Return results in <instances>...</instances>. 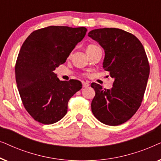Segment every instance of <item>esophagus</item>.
Listing matches in <instances>:
<instances>
[{
    "label": "esophagus",
    "mask_w": 161,
    "mask_h": 161,
    "mask_svg": "<svg viewBox=\"0 0 161 161\" xmlns=\"http://www.w3.org/2000/svg\"><path fill=\"white\" fill-rule=\"evenodd\" d=\"M82 84H83V88H86V87H88L89 86V83H88V82H83Z\"/></svg>",
    "instance_id": "34e87169"
}]
</instances>
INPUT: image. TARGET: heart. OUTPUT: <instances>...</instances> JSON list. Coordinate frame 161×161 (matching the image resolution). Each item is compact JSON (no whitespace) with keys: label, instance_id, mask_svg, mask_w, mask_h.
I'll return each instance as SVG.
<instances>
[{"label":"heart","instance_id":"heart-1","mask_svg":"<svg viewBox=\"0 0 161 161\" xmlns=\"http://www.w3.org/2000/svg\"><path fill=\"white\" fill-rule=\"evenodd\" d=\"M99 48L100 47L95 45H89L86 47V53H90L93 52L94 50L99 49Z\"/></svg>","mask_w":161,"mask_h":161}]
</instances>
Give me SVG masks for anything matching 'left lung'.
Returning <instances> with one entry per match:
<instances>
[{
    "instance_id": "obj_1",
    "label": "left lung",
    "mask_w": 161,
    "mask_h": 161,
    "mask_svg": "<svg viewBox=\"0 0 161 161\" xmlns=\"http://www.w3.org/2000/svg\"><path fill=\"white\" fill-rule=\"evenodd\" d=\"M88 36L105 50L103 67L114 79L111 89L92 83L94 116L103 124L122 125L139 108L149 75V65L142 44L130 33L115 28L89 31Z\"/></svg>"
}]
</instances>
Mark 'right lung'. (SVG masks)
Here are the masks:
<instances>
[{
	"label": "right lung",
	"instance_id": "add662e5",
	"mask_svg": "<svg viewBox=\"0 0 161 161\" xmlns=\"http://www.w3.org/2000/svg\"><path fill=\"white\" fill-rule=\"evenodd\" d=\"M86 31L85 27L48 26L32 32L22 45L15 66L17 89L26 111L37 122L61 120L69 99L82 88L79 80H60L54 70Z\"/></svg>",
	"mask_w": 161,
	"mask_h": 161
}]
</instances>
